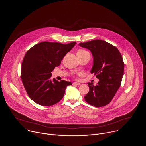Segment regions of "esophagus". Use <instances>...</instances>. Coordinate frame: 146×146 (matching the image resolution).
<instances>
[{"mask_svg": "<svg viewBox=\"0 0 146 146\" xmlns=\"http://www.w3.org/2000/svg\"><path fill=\"white\" fill-rule=\"evenodd\" d=\"M81 84L80 83H76V82H75V83H73V85H80Z\"/></svg>", "mask_w": 146, "mask_h": 146, "instance_id": "esophagus-1", "label": "esophagus"}]
</instances>
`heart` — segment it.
<instances>
[{
    "label": "heart",
    "mask_w": 146,
    "mask_h": 146,
    "mask_svg": "<svg viewBox=\"0 0 146 146\" xmlns=\"http://www.w3.org/2000/svg\"><path fill=\"white\" fill-rule=\"evenodd\" d=\"M86 52H87V51H86L85 50H83V49H80V50H78V52L77 54H83V53H86Z\"/></svg>",
    "instance_id": "heart-1"
}]
</instances>
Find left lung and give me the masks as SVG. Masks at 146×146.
Here are the masks:
<instances>
[{
    "instance_id": "8db88e82",
    "label": "left lung",
    "mask_w": 146,
    "mask_h": 146,
    "mask_svg": "<svg viewBox=\"0 0 146 146\" xmlns=\"http://www.w3.org/2000/svg\"><path fill=\"white\" fill-rule=\"evenodd\" d=\"M79 45L89 49L93 56L91 73L100 81L96 85L88 83L89 91L84 97L90 105L100 107L108 104L120 86L124 63L118 49L102 40L80 42Z\"/></svg>"
}]
</instances>
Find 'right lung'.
Here are the masks:
<instances>
[{"mask_svg": "<svg viewBox=\"0 0 146 146\" xmlns=\"http://www.w3.org/2000/svg\"><path fill=\"white\" fill-rule=\"evenodd\" d=\"M75 44L42 42L27 51L21 65V78L28 96L35 103L49 106L62 99L66 88L72 83L51 79V72Z\"/></svg>", "mask_w": 146, "mask_h": 146, "instance_id": "1", "label": "right lung"}]
</instances>
